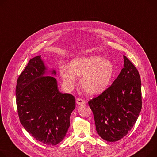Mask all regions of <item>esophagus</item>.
Listing matches in <instances>:
<instances>
[{"label":"esophagus","mask_w":157,"mask_h":157,"mask_svg":"<svg viewBox=\"0 0 157 157\" xmlns=\"http://www.w3.org/2000/svg\"><path fill=\"white\" fill-rule=\"evenodd\" d=\"M76 103L78 104V105H82V104H84L85 103V101L82 99V98H78L76 100Z\"/></svg>","instance_id":"esophagus-1"}]
</instances>
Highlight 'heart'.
<instances>
[{
	"label": "heart",
	"instance_id": "1",
	"mask_svg": "<svg viewBox=\"0 0 157 157\" xmlns=\"http://www.w3.org/2000/svg\"><path fill=\"white\" fill-rule=\"evenodd\" d=\"M60 75L67 90L74 88L76 76L81 77L82 88L90 95H95L109 86L114 75V67L111 61L99 56L79 57L71 62L69 68L61 66Z\"/></svg>",
	"mask_w": 157,
	"mask_h": 157
}]
</instances>
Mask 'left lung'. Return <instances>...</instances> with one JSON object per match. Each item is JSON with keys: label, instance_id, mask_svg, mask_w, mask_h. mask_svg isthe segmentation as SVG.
<instances>
[{"label": "left lung", "instance_id": "left-lung-1", "mask_svg": "<svg viewBox=\"0 0 157 157\" xmlns=\"http://www.w3.org/2000/svg\"><path fill=\"white\" fill-rule=\"evenodd\" d=\"M124 68L112 85L88 101L100 136L117 141L131 131L142 107L139 72L124 56Z\"/></svg>", "mask_w": 157, "mask_h": 157}]
</instances>
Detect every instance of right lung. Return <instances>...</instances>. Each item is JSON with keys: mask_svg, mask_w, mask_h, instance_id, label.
Masks as SVG:
<instances>
[{"mask_svg": "<svg viewBox=\"0 0 157 157\" xmlns=\"http://www.w3.org/2000/svg\"><path fill=\"white\" fill-rule=\"evenodd\" d=\"M46 74L41 56L30 59L17 81L16 105L26 131L37 141L53 146L64 138L76 102L71 94L60 93L56 79ZM52 74L56 75L55 70Z\"/></svg>", "mask_w": 157, "mask_h": 157, "instance_id": "add662e5", "label": "right lung"}]
</instances>
